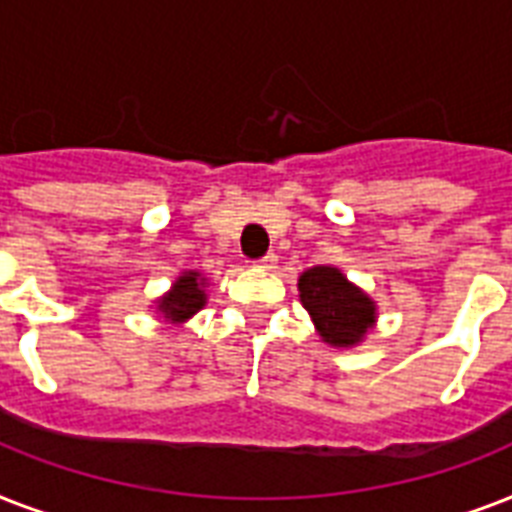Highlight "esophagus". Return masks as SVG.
I'll return each instance as SVG.
<instances>
[{"mask_svg":"<svg viewBox=\"0 0 512 512\" xmlns=\"http://www.w3.org/2000/svg\"><path fill=\"white\" fill-rule=\"evenodd\" d=\"M276 260H279V257L273 255V252H268V255L257 260L255 268H260V271H273V268H276Z\"/></svg>","mask_w":512,"mask_h":512,"instance_id":"esophagus-1","label":"esophagus"}]
</instances>
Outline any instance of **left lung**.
I'll return each mask as SVG.
<instances>
[{
	"label": "left lung",
	"mask_w": 512,
	"mask_h": 512,
	"mask_svg": "<svg viewBox=\"0 0 512 512\" xmlns=\"http://www.w3.org/2000/svg\"><path fill=\"white\" fill-rule=\"evenodd\" d=\"M300 303L311 313L321 340L335 348H353L377 321V305L332 265H316L297 279Z\"/></svg>",
	"instance_id": "1"
}]
</instances>
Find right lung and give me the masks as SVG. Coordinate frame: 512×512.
<instances>
[{
	"mask_svg": "<svg viewBox=\"0 0 512 512\" xmlns=\"http://www.w3.org/2000/svg\"><path fill=\"white\" fill-rule=\"evenodd\" d=\"M204 284H207V279H201L199 271H185L183 276H177L170 292L156 300V311L162 313L164 321L180 327L191 319L193 313H199L207 305Z\"/></svg>",
	"mask_w": 512,
	"mask_h": 512,
	"instance_id": "add662e5",
	"label": "right lung"
}]
</instances>
